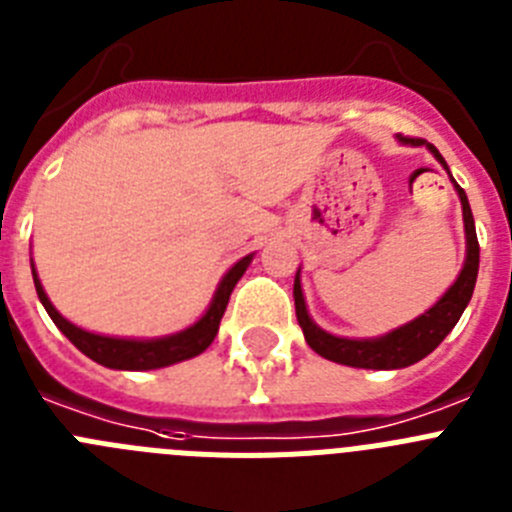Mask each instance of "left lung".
Listing matches in <instances>:
<instances>
[{"mask_svg":"<svg viewBox=\"0 0 512 512\" xmlns=\"http://www.w3.org/2000/svg\"><path fill=\"white\" fill-rule=\"evenodd\" d=\"M400 143L405 146H425L428 151L436 156L438 164L449 171L443 156L438 153L436 146L425 143L420 138H405V135H397ZM451 174V171H449ZM454 182V176H451ZM456 192H459L461 200V212H464V235H467V259L461 266L456 282L446 289V295L431 307L425 310L420 318L410 320V323L400 325V328L390 330L387 336L379 338H341L333 336L328 330L318 328L312 323V318L307 315L305 297H302V284H300V269H297L295 277V310H297V323H300L302 333H305L307 346L320 354L323 359L336 361V364L356 366V369H402V366H410L415 361L425 359L431 354L433 348L449 336L451 328L459 323L461 312L469 305L474 292V284H477V271H479V243H477V230H474V217L472 207H469L467 192L454 182Z\"/></svg>","mask_w":512,"mask_h":512,"instance_id":"1","label":"left lung"}]
</instances>
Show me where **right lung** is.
Returning <instances> with one entry per match:
<instances>
[{"instance_id":"obj_1","label":"right lung","mask_w":512,"mask_h":512,"mask_svg":"<svg viewBox=\"0 0 512 512\" xmlns=\"http://www.w3.org/2000/svg\"><path fill=\"white\" fill-rule=\"evenodd\" d=\"M251 259H253V253H248V256H243L238 264L230 266L228 274H225V277L220 279V284H217L210 307H207V312L197 320V323L179 330V333H171V336L146 338V341H138V338L99 336V333H89V330L69 323V320L63 318L61 312L53 307V302L48 300V295H45V289L43 284H40L35 269H33V282L45 312L51 315V320L58 325V330H61L63 336L69 338V341L79 348L81 354L89 356V359L97 361V364L110 366V369L148 372V369H161V366H171L176 364V361L200 356L202 351L215 341L220 320H223L225 307H228L230 292H233V287L238 284V279L246 274Z\"/></svg>"}]
</instances>
